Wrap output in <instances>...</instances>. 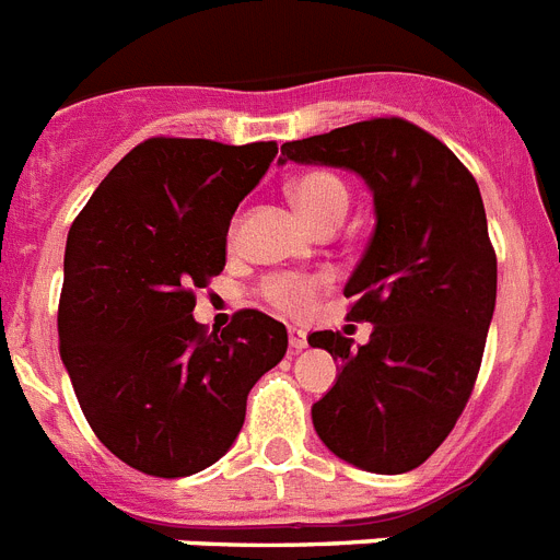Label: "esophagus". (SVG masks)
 Instances as JSON below:
<instances>
[{
	"label": "esophagus",
	"mask_w": 560,
	"mask_h": 560,
	"mask_svg": "<svg viewBox=\"0 0 560 560\" xmlns=\"http://www.w3.org/2000/svg\"><path fill=\"white\" fill-rule=\"evenodd\" d=\"M289 346L291 351H303V348L308 346V342H305V334L300 331V328H289Z\"/></svg>",
	"instance_id": "34e87169"
}]
</instances>
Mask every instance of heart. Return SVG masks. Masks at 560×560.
Segmentation results:
<instances>
[{"mask_svg":"<svg viewBox=\"0 0 560 560\" xmlns=\"http://www.w3.org/2000/svg\"><path fill=\"white\" fill-rule=\"evenodd\" d=\"M289 198L300 209L305 221L314 229L326 226V223H339L346 218L348 209V189L346 184L331 175V172H305L300 178L289 184ZM262 294L285 312H300L308 305L314 294V283L305 277L280 275L271 277L269 283L262 285Z\"/></svg>","mask_w":560,"mask_h":560,"instance_id":"obj_1","label":"heart"}]
</instances>
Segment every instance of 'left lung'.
I'll return each mask as SVG.
<instances>
[{"instance_id":"8db88e82","label":"left lung","mask_w":560,"mask_h":560,"mask_svg":"<svg viewBox=\"0 0 560 560\" xmlns=\"http://www.w3.org/2000/svg\"><path fill=\"white\" fill-rule=\"evenodd\" d=\"M294 164L360 175L376 226L346 283L365 346L314 331L339 362L312 422L328 451L368 472L419 467L447 439L479 374L495 312V252L479 184L439 138L374 118L283 143Z\"/></svg>"}]
</instances>
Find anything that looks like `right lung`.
I'll use <instances>...</instances> for the list:
<instances>
[{
  "label": "right lung",
  "mask_w": 560,
  "mask_h": 560,
  "mask_svg": "<svg viewBox=\"0 0 560 560\" xmlns=\"http://www.w3.org/2000/svg\"><path fill=\"white\" fill-rule=\"evenodd\" d=\"M275 155V141L150 138L67 234L61 362L95 436L147 476L214 465L241 433L248 390L285 357V326L255 308L221 337L192 317V291L226 266L234 209Z\"/></svg>",
  "instance_id": "right-lung-1"
}]
</instances>
